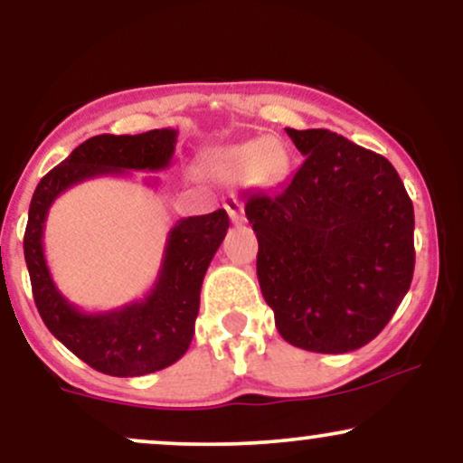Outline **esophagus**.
<instances>
[{
	"label": "esophagus",
	"mask_w": 463,
	"mask_h": 463,
	"mask_svg": "<svg viewBox=\"0 0 463 463\" xmlns=\"http://www.w3.org/2000/svg\"><path fill=\"white\" fill-rule=\"evenodd\" d=\"M224 206H226L228 215H231L232 224H235V226L243 224V206H241V202H239L237 198H231Z\"/></svg>",
	"instance_id": "34e87169"
}]
</instances>
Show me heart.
I'll use <instances>...</instances> for the list:
<instances>
[{
	"mask_svg": "<svg viewBox=\"0 0 463 463\" xmlns=\"http://www.w3.org/2000/svg\"><path fill=\"white\" fill-rule=\"evenodd\" d=\"M287 150L274 137L237 143L217 152L213 158V172L226 180L250 176L254 183L272 184L287 172Z\"/></svg>",
	"mask_w": 463,
	"mask_h": 463,
	"instance_id": "obj_1",
	"label": "heart"
}]
</instances>
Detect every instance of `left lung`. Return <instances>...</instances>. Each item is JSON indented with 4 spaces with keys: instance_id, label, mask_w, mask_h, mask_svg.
<instances>
[{
    "instance_id": "1",
    "label": "left lung",
    "mask_w": 463,
    "mask_h": 463,
    "mask_svg": "<svg viewBox=\"0 0 463 463\" xmlns=\"http://www.w3.org/2000/svg\"><path fill=\"white\" fill-rule=\"evenodd\" d=\"M287 135L305 156L276 194L246 200L257 276L291 346L339 354L372 342L413 279V204L392 163L331 130Z\"/></svg>"
}]
</instances>
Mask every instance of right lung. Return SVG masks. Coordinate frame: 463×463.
<instances>
[{"mask_svg": "<svg viewBox=\"0 0 463 463\" xmlns=\"http://www.w3.org/2000/svg\"><path fill=\"white\" fill-rule=\"evenodd\" d=\"M178 130L141 135H98L73 150L36 184L30 202L24 252L32 294L45 326L76 357L110 376H143L163 370L187 353L200 311V289L211 259L224 241V209L183 217L167 235L161 272L139 302L106 313H84L58 291L43 254V228L52 202L82 180L158 172L169 167Z\"/></svg>", "mask_w": 463, "mask_h": 463, "instance_id": "right-lung-1", "label": "right lung"}]
</instances>
